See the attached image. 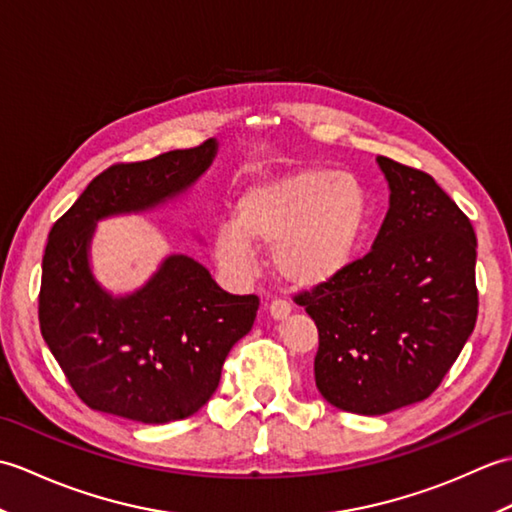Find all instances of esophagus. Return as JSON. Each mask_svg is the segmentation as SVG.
<instances>
[{"mask_svg":"<svg viewBox=\"0 0 512 512\" xmlns=\"http://www.w3.org/2000/svg\"><path fill=\"white\" fill-rule=\"evenodd\" d=\"M268 312H270V317L277 319V321L286 319L288 314H290V301L284 299V297H277V299H273V301L268 303Z\"/></svg>","mask_w":512,"mask_h":512,"instance_id":"34e87169","label":"esophagus"}]
</instances>
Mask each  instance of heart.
I'll use <instances>...</instances> for the list:
<instances>
[{
    "label": "heart",
    "instance_id": "obj_1",
    "mask_svg": "<svg viewBox=\"0 0 512 512\" xmlns=\"http://www.w3.org/2000/svg\"><path fill=\"white\" fill-rule=\"evenodd\" d=\"M372 215L365 184L352 173L308 167L248 187L235 226L217 231L215 253L246 266L250 244L275 246L273 262L292 284L319 286L354 262Z\"/></svg>",
    "mask_w": 512,
    "mask_h": 512
}]
</instances>
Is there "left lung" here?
<instances>
[{"instance_id":"1","label":"left lung","mask_w":512,"mask_h":512,"mask_svg":"<svg viewBox=\"0 0 512 512\" xmlns=\"http://www.w3.org/2000/svg\"><path fill=\"white\" fill-rule=\"evenodd\" d=\"M389 211L372 250L295 299L317 323L314 380L336 409L383 416L429 398L477 321V237L429 173L378 156Z\"/></svg>"}]
</instances>
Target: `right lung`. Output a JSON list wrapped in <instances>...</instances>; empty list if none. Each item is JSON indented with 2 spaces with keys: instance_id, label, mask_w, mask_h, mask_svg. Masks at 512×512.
Listing matches in <instances>:
<instances>
[{
  "instance_id": "obj_1",
  "label": "right lung",
  "mask_w": 512,
  "mask_h": 512,
  "mask_svg": "<svg viewBox=\"0 0 512 512\" xmlns=\"http://www.w3.org/2000/svg\"><path fill=\"white\" fill-rule=\"evenodd\" d=\"M213 138L143 162H116L54 222L43 253L39 328L85 405L162 424L193 416L220 385L231 347L250 332L257 295H228L202 264L171 255L145 288L114 299L88 264L94 222L182 193L211 165Z\"/></svg>"
}]
</instances>
